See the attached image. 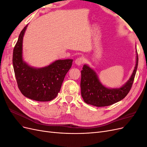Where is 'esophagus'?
Instances as JSON below:
<instances>
[{
  "instance_id": "obj_1",
  "label": "esophagus",
  "mask_w": 147,
  "mask_h": 147,
  "mask_svg": "<svg viewBox=\"0 0 147 147\" xmlns=\"http://www.w3.org/2000/svg\"><path fill=\"white\" fill-rule=\"evenodd\" d=\"M84 62V57H78V58L76 59V60H75V63L77 65H80L82 64H83Z\"/></svg>"
}]
</instances>
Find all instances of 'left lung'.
<instances>
[{
    "instance_id": "obj_1",
    "label": "left lung",
    "mask_w": 147,
    "mask_h": 147,
    "mask_svg": "<svg viewBox=\"0 0 147 147\" xmlns=\"http://www.w3.org/2000/svg\"><path fill=\"white\" fill-rule=\"evenodd\" d=\"M136 64L129 80L119 88H108L102 85L95 71L87 65H84L81 71V94L84 101L96 107L112 105L123 99L131 90L134 82L138 65L137 51Z\"/></svg>"
}]
</instances>
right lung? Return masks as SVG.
Masks as SVG:
<instances>
[{
  "instance_id": "add662e5",
  "label": "right lung",
  "mask_w": 147,
  "mask_h": 147,
  "mask_svg": "<svg viewBox=\"0 0 147 147\" xmlns=\"http://www.w3.org/2000/svg\"><path fill=\"white\" fill-rule=\"evenodd\" d=\"M26 25L13 49V65L19 90L25 97L40 102L50 101L60 91L73 59L57 60L42 68L30 67L23 59V40Z\"/></svg>"
}]
</instances>
